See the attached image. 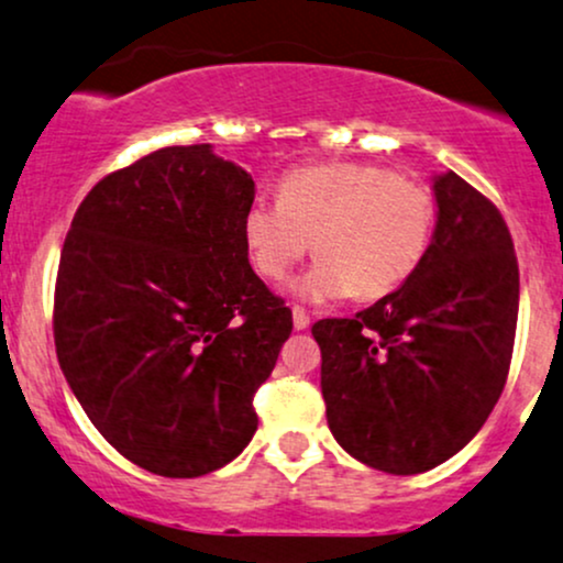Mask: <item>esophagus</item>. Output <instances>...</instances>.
<instances>
[{"label": "esophagus", "mask_w": 563, "mask_h": 563, "mask_svg": "<svg viewBox=\"0 0 563 563\" xmlns=\"http://www.w3.org/2000/svg\"><path fill=\"white\" fill-rule=\"evenodd\" d=\"M294 325H296V331H303V328H309V314H307V309L294 307Z\"/></svg>", "instance_id": "esophagus-1"}]
</instances>
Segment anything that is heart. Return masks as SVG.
I'll use <instances>...</instances> for the list:
<instances>
[{"label": "heart", "mask_w": 563, "mask_h": 563, "mask_svg": "<svg viewBox=\"0 0 563 563\" xmlns=\"http://www.w3.org/2000/svg\"><path fill=\"white\" fill-rule=\"evenodd\" d=\"M437 203L423 185L373 164H312L288 172L277 200L243 214L251 264L283 280L307 251L318 264L296 283L307 299H380L418 269L434 232Z\"/></svg>", "instance_id": "obj_1"}]
</instances>
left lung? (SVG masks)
Masks as SVG:
<instances>
[{"label":"left lung","instance_id":"1","mask_svg":"<svg viewBox=\"0 0 563 563\" xmlns=\"http://www.w3.org/2000/svg\"><path fill=\"white\" fill-rule=\"evenodd\" d=\"M437 230L397 290L312 325L335 442L386 474H423L463 450L506 386L519 262L506 219L455 172L434 179Z\"/></svg>","mask_w":563,"mask_h":563}]
</instances>
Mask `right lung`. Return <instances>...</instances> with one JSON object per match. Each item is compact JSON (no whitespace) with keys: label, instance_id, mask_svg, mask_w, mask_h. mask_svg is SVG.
<instances>
[{"label":"right lung","instance_id":"right-lung-1","mask_svg":"<svg viewBox=\"0 0 563 563\" xmlns=\"http://www.w3.org/2000/svg\"><path fill=\"white\" fill-rule=\"evenodd\" d=\"M254 179L211 145H172L102 177L63 243L57 363L126 461L169 479L228 466L294 328L251 269Z\"/></svg>","mask_w":563,"mask_h":563}]
</instances>
